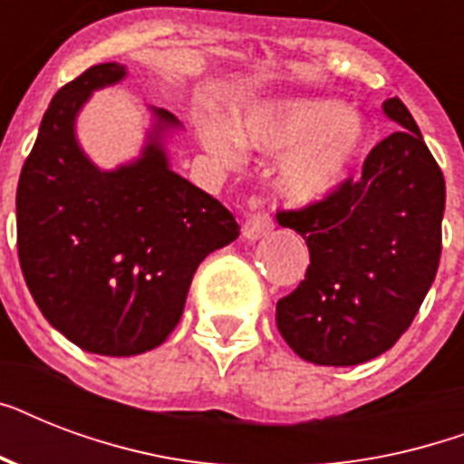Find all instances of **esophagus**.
I'll list each match as a JSON object with an SVG mask.
<instances>
[{
  "instance_id": "1",
  "label": "esophagus",
  "mask_w": 464,
  "mask_h": 464,
  "mask_svg": "<svg viewBox=\"0 0 464 464\" xmlns=\"http://www.w3.org/2000/svg\"><path fill=\"white\" fill-rule=\"evenodd\" d=\"M272 231V218L267 214H253L243 226V238L246 240H260Z\"/></svg>"
}]
</instances>
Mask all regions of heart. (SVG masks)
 I'll return each mask as SVG.
<instances>
[{"mask_svg": "<svg viewBox=\"0 0 464 464\" xmlns=\"http://www.w3.org/2000/svg\"><path fill=\"white\" fill-rule=\"evenodd\" d=\"M202 147L224 166L238 160V147L265 156H283L275 188L284 202L315 207L342 192L368 144V125L356 111L332 98L265 101L231 120H202Z\"/></svg>", "mask_w": 464, "mask_h": 464, "instance_id": "b5f03b06", "label": "heart"}]
</instances>
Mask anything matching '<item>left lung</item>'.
Instances as JSON below:
<instances>
[{"label": "left lung", "instance_id": "obj_1", "mask_svg": "<svg viewBox=\"0 0 464 464\" xmlns=\"http://www.w3.org/2000/svg\"><path fill=\"white\" fill-rule=\"evenodd\" d=\"M400 130L375 144L359 180L323 204L276 214L305 240L310 265L276 304L286 344L317 366H356L402 337L440 260L446 180L400 98L382 103Z\"/></svg>", "mask_w": 464, "mask_h": 464}]
</instances>
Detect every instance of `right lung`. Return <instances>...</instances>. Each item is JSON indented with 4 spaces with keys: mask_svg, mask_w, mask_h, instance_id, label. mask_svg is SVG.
Listing matches in <instances>:
<instances>
[{
    "mask_svg": "<svg viewBox=\"0 0 464 464\" xmlns=\"http://www.w3.org/2000/svg\"><path fill=\"white\" fill-rule=\"evenodd\" d=\"M105 62L57 91L16 189L18 260L33 301L83 352L137 356L166 342L199 262L238 238L224 204L170 168L180 120L149 105L140 156L101 168L76 120L101 89L125 82Z\"/></svg>",
    "mask_w": 464,
    "mask_h": 464,
    "instance_id": "obj_1",
    "label": "right lung"
}]
</instances>
